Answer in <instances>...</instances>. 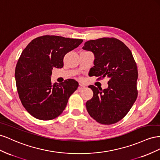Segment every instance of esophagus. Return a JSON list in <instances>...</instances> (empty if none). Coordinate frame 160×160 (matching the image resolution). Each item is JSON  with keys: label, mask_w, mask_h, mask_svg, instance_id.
<instances>
[{"label": "esophagus", "mask_w": 160, "mask_h": 160, "mask_svg": "<svg viewBox=\"0 0 160 160\" xmlns=\"http://www.w3.org/2000/svg\"><path fill=\"white\" fill-rule=\"evenodd\" d=\"M84 88H85V86L84 85L82 84H79V86H78V89L79 90H80L83 89Z\"/></svg>", "instance_id": "34e87169"}]
</instances>
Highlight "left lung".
<instances>
[{"label": "left lung", "mask_w": 160, "mask_h": 160, "mask_svg": "<svg viewBox=\"0 0 160 160\" xmlns=\"http://www.w3.org/2000/svg\"><path fill=\"white\" fill-rule=\"evenodd\" d=\"M82 49L94 55L93 76L99 77L98 80L109 78L106 89L88 86L93 97L86 103L87 111L100 124L116 123L125 117L138 98V71L133 55L124 43L115 38L88 41Z\"/></svg>", "instance_id": "1"}]
</instances>
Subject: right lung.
<instances>
[{
  "mask_svg": "<svg viewBox=\"0 0 160 160\" xmlns=\"http://www.w3.org/2000/svg\"><path fill=\"white\" fill-rule=\"evenodd\" d=\"M82 42L46 35L32 40L22 52L15 68L16 86L22 106L31 115L49 121L63 112L78 83L68 79L52 84V70L62 68L65 55Z\"/></svg>",
  "mask_w": 160,
  "mask_h": 160,
  "instance_id": "add662e5",
  "label": "right lung"
}]
</instances>
